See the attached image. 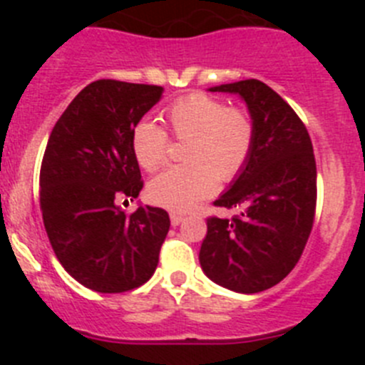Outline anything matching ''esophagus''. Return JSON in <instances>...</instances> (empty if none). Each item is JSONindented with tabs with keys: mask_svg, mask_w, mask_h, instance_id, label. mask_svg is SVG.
<instances>
[{
	"mask_svg": "<svg viewBox=\"0 0 365 365\" xmlns=\"http://www.w3.org/2000/svg\"><path fill=\"white\" fill-rule=\"evenodd\" d=\"M170 221H172L173 227H177V225H180V222L185 221V215H180V214H172V215H170Z\"/></svg>",
	"mask_w": 365,
	"mask_h": 365,
	"instance_id": "esophagus-1",
	"label": "esophagus"
}]
</instances>
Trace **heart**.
Here are the masks:
<instances>
[{
	"mask_svg": "<svg viewBox=\"0 0 365 365\" xmlns=\"http://www.w3.org/2000/svg\"><path fill=\"white\" fill-rule=\"evenodd\" d=\"M173 137L186 143V164L151 179L148 199L173 212H186L212 195L217 180H232L247 164L256 138V124L247 109L228 108L222 100L193 93L166 109ZM135 159L146 172L168 159L170 135L163 125L144 118L131 133Z\"/></svg>",
	"mask_w": 365,
	"mask_h": 365,
	"instance_id": "1",
	"label": "heart"
}]
</instances>
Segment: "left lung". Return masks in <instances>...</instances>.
I'll return each instance as SVG.
<instances>
[{
	"mask_svg": "<svg viewBox=\"0 0 365 365\" xmlns=\"http://www.w3.org/2000/svg\"><path fill=\"white\" fill-rule=\"evenodd\" d=\"M210 91L245 100L256 138L240 175L214 202L240 215L206 219L199 261L214 283L254 294L278 285L307 245L316 210L312 143L294 109L267 83L250 78Z\"/></svg>",
	"mask_w": 365,
	"mask_h": 365,
	"instance_id": "1",
	"label": "left lung"
}]
</instances>
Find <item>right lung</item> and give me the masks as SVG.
Returning <instances> with one entry per match:
<instances>
[{
	"mask_svg": "<svg viewBox=\"0 0 365 365\" xmlns=\"http://www.w3.org/2000/svg\"><path fill=\"white\" fill-rule=\"evenodd\" d=\"M163 87L96 80L54 124L40 170V208L63 269L104 294L133 291L153 276L170 230L163 208L125 214L120 199L143 190L131 133Z\"/></svg>",
	"mask_w": 365,
	"mask_h": 365,
	"instance_id": "add662e5",
	"label": "right lung"
}]
</instances>
